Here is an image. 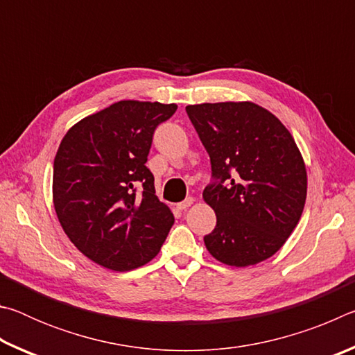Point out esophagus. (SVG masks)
<instances>
[{"label": "esophagus", "instance_id": "34e87169", "mask_svg": "<svg viewBox=\"0 0 355 355\" xmlns=\"http://www.w3.org/2000/svg\"><path fill=\"white\" fill-rule=\"evenodd\" d=\"M192 202H194V199H192V197H188V199H184L183 202H180V203H177V208L180 209V211H183V209H186V208H189V207L192 205Z\"/></svg>", "mask_w": 355, "mask_h": 355}]
</instances>
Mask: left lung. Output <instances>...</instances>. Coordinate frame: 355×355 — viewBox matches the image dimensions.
<instances>
[{
    "mask_svg": "<svg viewBox=\"0 0 355 355\" xmlns=\"http://www.w3.org/2000/svg\"><path fill=\"white\" fill-rule=\"evenodd\" d=\"M211 163L203 199L214 230L203 241L236 268L272 257L291 235L307 197V171L284 123L250 101L186 106Z\"/></svg>",
    "mask_w": 355,
    "mask_h": 355,
    "instance_id": "8db88e82",
    "label": "left lung"
}]
</instances>
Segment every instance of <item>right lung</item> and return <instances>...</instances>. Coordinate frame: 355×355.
<instances>
[{
	"mask_svg": "<svg viewBox=\"0 0 355 355\" xmlns=\"http://www.w3.org/2000/svg\"><path fill=\"white\" fill-rule=\"evenodd\" d=\"M177 105L123 100L73 125L58 148L53 202L81 254L130 271L158 254L173 214L155 196L147 156L153 133Z\"/></svg>",
	"mask_w": 355,
	"mask_h": 355,
	"instance_id": "1",
	"label": "right lung"
}]
</instances>
